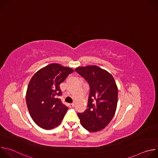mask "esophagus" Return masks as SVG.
Segmentation results:
<instances>
[{
  "label": "esophagus",
  "mask_w": 158,
  "mask_h": 158,
  "mask_svg": "<svg viewBox=\"0 0 158 158\" xmlns=\"http://www.w3.org/2000/svg\"><path fill=\"white\" fill-rule=\"evenodd\" d=\"M69 106L70 107H74V103H71V104H69Z\"/></svg>",
  "instance_id": "obj_1"
}]
</instances>
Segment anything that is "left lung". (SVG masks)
I'll use <instances>...</instances> for the list:
<instances>
[{"label":"left lung","instance_id":"1","mask_svg":"<svg viewBox=\"0 0 158 158\" xmlns=\"http://www.w3.org/2000/svg\"><path fill=\"white\" fill-rule=\"evenodd\" d=\"M89 84L87 109L77 112L82 126L90 132L104 129L116 110L118 90L114 77L96 65L79 67L75 69Z\"/></svg>","mask_w":158,"mask_h":158}]
</instances>
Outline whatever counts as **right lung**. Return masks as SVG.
<instances>
[{"label":"right lung","mask_w":158,"mask_h":158,"mask_svg":"<svg viewBox=\"0 0 158 158\" xmlns=\"http://www.w3.org/2000/svg\"><path fill=\"white\" fill-rule=\"evenodd\" d=\"M74 71L58 64H51L37 71L31 79L26 93V102L35 123L44 129L59 126L68 109L59 96L60 84Z\"/></svg>","instance_id":"obj_1"}]
</instances>
